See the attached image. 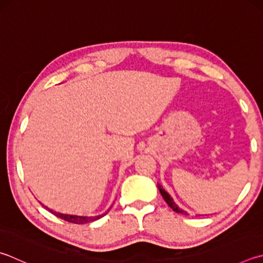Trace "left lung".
Wrapping results in <instances>:
<instances>
[{
    "label": "left lung",
    "instance_id": "left-lung-1",
    "mask_svg": "<svg viewBox=\"0 0 263 263\" xmlns=\"http://www.w3.org/2000/svg\"><path fill=\"white\" fill-rule=\"evenodd\" d=\"M157 187H159L160 193H161L162 197H163V199L165 200V202L168 203V206H169L171 209H173L174 212L179 213V214H183V215H189L187 212H185V211H183V209H180V208L177 206V204L175 203L173 198L170 197V194H169L168 192H166V191L163 189V186L160 185V184H157Z\"/></svg>",
    "mask_w": 263,
    "mask_h": 263
}]
</instances>
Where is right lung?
Returning <instances> with one entry per match:
<instances>
[{
  "label": "right lung",
  "mask_w": 263,
  "mask_h": 263,
  "mask_svg": "<svg viewBox=\"0 0 263 263\" xmlns=\"http://www.w3.org/2000/svg\"><path fill=\"white\" fill-rule=\"evenodd\" d=\"M48 211L54 214L55 216L60 217L62 219H64L66 222H70V223H76V224H85V223H88V222H93V221H97V219L103 217L106 214H102V215H99V216H86V215H73V214H63V213H59V212H55L52 211V209H49L48 207H46Z\"/></svg>",
  "instance_id": "1"
}]
</instances>
